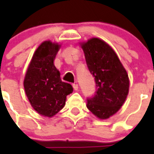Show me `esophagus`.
I'll list each match as a JSON object with an SVG mask.
<instances>
[{
	"label": "esophagus",
	"mask_w": 154,
	"mask_h": 154,
	"mask_svg": "<svg viewBox=\"0 0 154 154\" xmlns=\"http://www.w3.org/2000/svg\"><path fill=\"white\" fill-rule=\"evenodd\" d=\"M72 86H73V89H74L75 91H77V90H78V89H79V85H78V84H73Z\"/></svg>",
	"instance_id": "esophagus-1"
}]
</instances>
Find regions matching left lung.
Returning a JSON list of instances; mask_svg holds the SVG:
<instances>
[{
	"label": "left lung",
	"mask_w": 154,
	"mask_h": 154,
	"mask_svg": "<svg viewBox=\"0 0 154 154\" xmlns=\"http://www.w3.org/2000/svg\"><path fill=\"white\" fill-rule=\"evenodd\" d=\"M89 72L95 78L96 92L87 98V108L99 119H108L124 103L129 78L115 51L99 38L82 45Z\"/></svg>",
	"instance_id": "obj_1"
}]
</instances>
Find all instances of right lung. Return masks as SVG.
<instances>
[{
  "mask_svg": "<svg viewBox=\"0 0 154 154\" xmlns=\"http://www.w3.org/2000/svg\"><path fill=\"white\" fill-rule=\"evenodd\" d=\"M59 45L48 41L34 54L24 81L25 93L31 105L39 114L51 117L64 107L66 96L72 86L61 80L60 72L54 65Z\"/></svg>",
  "mask_w": 154,
  "mask_h": 154,
  "instance_id": "1",
  "label": "right lung"
}]
</instances>
